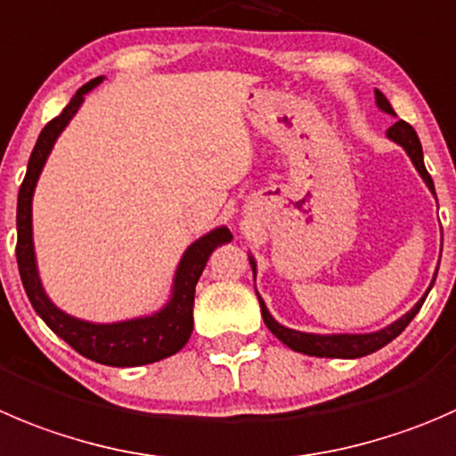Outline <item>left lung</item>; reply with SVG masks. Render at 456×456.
Here are the masks:
<instances>
[{"label": "left lung", "instance_id": "left-lung-1", "mask_svg": "<svg viewBox=\"0 0 456 456\" xmlns=\"http://www.w3.org/2000/svg\"><path fill=\"white\" fill-rule=\"evenodd\" d=\"M374 95H377L379 109L386 110V113H390V116H395V109H392V104L387 102V97L383 95L381 91H374ZM386 135L405 149V153L410 156L412 165L417 167V171H419V175L423 178V183H426L428 189L435 193V183H432L430 174H428L426 165H423V149H421V142H419L417 131H414L408 122L399 120V122H395L390 129H387ZM435 198H436V193H435ZM249 263H251V269H254V273H256V260L251 258V256H249ZM435 281H436V273H435V278H432L428 291L432 289ZM428 291L423 294V298L419 300L412 309H410L408 314H403V316L399 318V321H395L392 325L383 327V330L372 331V334H307V331L289 330V327H285V325H281L278 321H273V316L269 314L267 305L263 303V298H260V296H258V300H260V312H263L265 325L269 327V331H272L278 340H282V343H285L287 347H291L294 352H300V354H307V356H321V359L322 356H325V359H359V356H368V354H372V352L381 350V347L387 346L390 340H395L396 336H399L401 331L410 325V321L417 316V312L421 309L423 300H426Z\"/></svg>", "mask_w": 456, "mask_h": 456}]
</instances>
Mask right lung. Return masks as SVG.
Masks as SVG:
<instances>
[{"label":"right lung","mask_w":456,"mask_h":456,"mask_svg":"<svg viewBox=\"0 0 456 456\" xmlns=\"http://www.w3.org/2000/svg\"><path fill=\"white\" fill-rule=\"evenodd\" d=\"M100 82L102 77H95L84 84L70 97V102L60 116L53 118L44 126L37 142H35L28 169H26V178L20 187V196H17V267H20L26 296H28L35 312L75 352L102 365L135 368V365H147L167 359V356L175 354V352L187 346L189 336L193 331L196 282L200 278L202 269H205L207 260H209L211 251L232 240V232L227 227H218L189 245V249L180 258L178 269H175L169 303L160 312L151 314V316L131 318V321L120 322H88L69 316V314L61 312L60 307L51 303V298L44 291L42 281H39L37 263H35L33 214H30L33 211L30 207H33L35 184H37L39 174L46 165V158L55 140L60 138L66 125L73 120V116L82 106L84 95Z\"/></svg>","instance_id":"right-lung-1"}]
</instances>
